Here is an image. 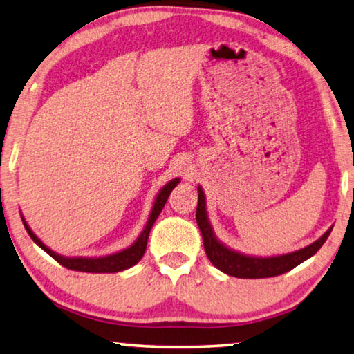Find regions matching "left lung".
I'll use <instances>...</instances> for the list:
<instances>
[{
    "label": "left lung",
    "mask_w": 354,
    "mask_h": 354,
    "mask_svg": "<svg viewBox=\"0 0 354 354\" xmlns=\"http://www.w3.org/2000/svg\"><path fill=\"white\" fill-rule=\"evenodd\" d=\"M197 223L203 236L205 252L209 261L214 265L218 271L228 274V276L239 277V279H265L280 276V274L288 272L291 269L301 265L307 258L315 255L319 248L324 244L330 234L329 228L322 238L317 239L307 248L291 252L287 255L277 257H254L241 254L238 250L227 248L225 244L221 243L216 238L214 230L211 227L209 218L206 212V198L203 189L198 187V206H197Z\"/></svg>",
    "instance_id": "1"
}]
</instances>
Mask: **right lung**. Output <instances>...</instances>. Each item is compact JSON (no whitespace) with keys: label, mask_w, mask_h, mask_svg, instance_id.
<instances>
[{"label":"right lung","mask_w":354,"mask_h":354,"mask_svg":"<svg viewBox=\"0 0 354 354\" xmlns=\"http://www.w3.org/2000/svg\"><path fill=\"white\" fill-rule=\"evenodd\" d=\"M178 183H179V178L171 179L170 183H167L165 186L159 190V194H157V197L154 200L153 209H151V214L148 217L147 225H145L143 232L140 233V236L136 239V243H133L131 248H127V249L121 250V252H116V254H111V255H105V257H63V255L56 254V252H53L52 249H48L47 245L44 244L35 233H32V230L26 223L24 216H21V221H24V225L26 228L28 234L31 236V239L35 241L39 248H41L42 250H46L50 257H53L55 260L58 261L59 265H63L64 268L72 269V271L96 272V274L97 272H120V271H124V269L132 268L133 265H137V263L142 260L145 250H147L148 236H149L151 228H153L156 218L159 217L160 211L164 209V206L167 203V198L170 197V192L178 186Z\"/></svg>","instance_id":"add662e5"}]
</instances>
